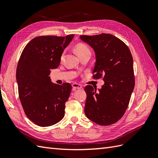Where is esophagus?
Returning <instances> with one entry per match:
<instances>
[{"mask_svg":"<svg viewBox=\"0 0 158 158\" xmlns=\"http://www.w3.org/2000/svg\"><path fill=\"white\" fill-rule=\"evenodd\" d=\"M72 86H73L74 89H81L82 88V85L81 84H77V83H74L72 84Z\"/></svg>","mask_w":158,"mask_h":158,"instance_id":"esophagus-1","label":"esophagus"}]
</instances>
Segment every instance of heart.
<instances>
[{"label": "heart", "mask_w": 158, "mask_h": 158, "mask_svg": "<svg viewBox=\"0 0 158 158\" xmlns=\"http://www.w3.org/2000/svg\"><path fill=\"white\" fill-rule=\"evenodd\" d=\"M75 51L76 54L78 55V56H82V55H84L85 53H91L90 50L88 47L84 44H78L76 45L75 47ZM64 53L62 54L61 59H63Z\"/></svg>", "instance_id": "heart-1"}]
</instances>
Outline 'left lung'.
<instances>
[{"label":"left lung","mask_w":158,"mask_h":158,"mask_svg":"<svg viewBox=\"0 0 158 158\" xmlns=\"http://www.w3.org/2000/svg\"><path fill=\"white\" fill-rule=\"evenodd\" d=\"M80 39L94 50L95 64L93 78L103 77L101 89L85 87L87 94L84 112L99 125L115 123L123 116L135 88L133 59L128 46L117 37L102 33L80 35Z\"/></svg>","instance_id":"8db88e82"}]
</instances>
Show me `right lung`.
<instances>
[{"label": "right lung", "instance_id": "right-lung-1", "mask_svg": "<svg viewBox=\"0 0 158 158\" xmlns=\"http://www.w3.org/2000/svg\"><path fill=\"white\" fill-rule=\"evenodd\" d=\"M74 36L36 37L27 44L19 59V98L27 118L38 126L53 125L64 116L72 85L53 84L49 74L59 66L63 51Z\"/></svg>", "mask_w": 158, "mask_h": 158}]
</instances>
